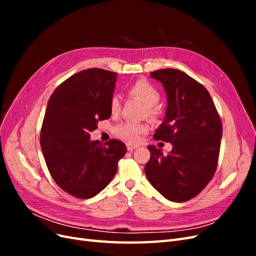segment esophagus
I'll list each match as a JSON object with an SVG mask.
<instances>
[{
    "label": "esophagus",
    "instance_id": "34e87169",
    "mask_svg": "<svg viewBox=\"0 0 256 256\" xmlns=\"http://www.w3.org/2000/svg\"><path fill=\"white\" fill-rule=\"evenodd\" d=\"M138 145H136V144H130V143H128V144H127V150H130V152H131V150H136V148H138Z\"/></svg>",
    "mask_w": 256,
    "mask_h": 256
}]
</instances>
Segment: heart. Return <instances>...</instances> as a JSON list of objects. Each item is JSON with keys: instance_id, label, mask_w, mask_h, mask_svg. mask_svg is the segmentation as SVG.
I'll use <instances>...</instances> for the list:
<instances>
[{"instance_id": "1", "label": "heart", "mask_w": 256, "mask_h": 256, "mask_svg": "<svg viewBox=\"0 0 256 256\" xmlns=\"http://www.w3.org/2000/svg\"><path fill=\"white\" fill-rule=\"evenodd\" d=\"M129 95L138 99L144 106L147 116L154 118L158 115V110L156 109V104L159 102L160 94L152 85L146 80H138L134 83L128 90ZM110 109L113 114H118L120 109V100L118 96H113L111 98ZM147 127L141 124L134 122H125L122 124L115 129V132L118 136L128 142L138 141L141 134L145 132Z\"/></svg>"}]
</instances>
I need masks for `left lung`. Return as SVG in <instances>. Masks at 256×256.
<instances>
[{"label": "left lung", "mask_w": 256, "mask_h": 256, "mask_svg": "<svg viewBox=\"0 0 256 256\" xmlns=\"http://www.w3.org/2000/svg\"><path fill=\"white\" fill-rule=\"evenodd\" d=\"M166 94V111L154 138L170 142L164 154L150 145L147 180L161 196L182 203L198 196L212 178L220 152L222 124L207 90L187 74L166 68L154 72Z\"/></svg>", "instance_id": "1"}]
</instances>
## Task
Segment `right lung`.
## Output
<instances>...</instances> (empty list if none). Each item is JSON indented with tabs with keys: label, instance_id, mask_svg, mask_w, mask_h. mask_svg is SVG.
<instances>
[{
	"label": "right lung",
	"instance_id": "right-lung-1",
	"mask_svg": "<svg viewBox=\"0 0 256 256\" xmlns=\"http://www.w3.org/2000/svg\"><path fill=\"white\" fill-rule=\"evenodd\" d=\"M118 74L90 68L72 76L51 95L40 131V146L52 178L78 198H90L112 180L127 152L118 140L92 141L97 122L110 118Z\"/></svg>",
	"mask_w": 256,
	"mask_h": 256
}]
</instances>
